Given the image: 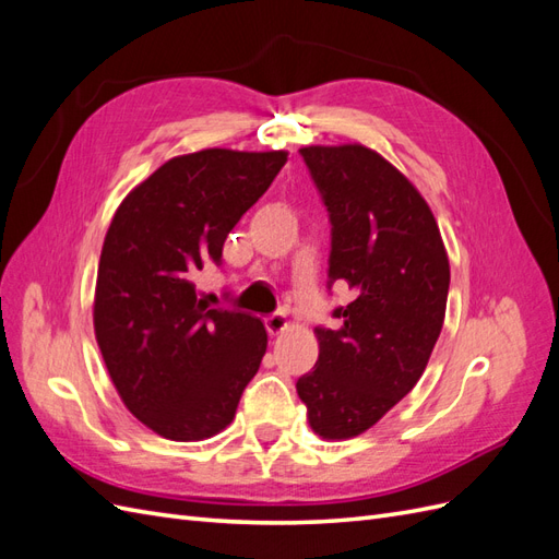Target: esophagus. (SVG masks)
Returning a JSON list of instances; mask_svg holds the SVG:
<instances>
[{
    "instance_id": "1",
    "label": "esophagus",
    "mask_w": 559,
    "mask_h": 559,
    "mask_svg": "<svg viewBox=\"0 0 559 559\" xmlns=\"http://www.w3.org/2000/svg\"><path fill=\"white\" fill-rule=\"evenodd\" d=\"M286 326H289V321H286L284 312H273L265 317V329L270 335H280L282 331H286Z\"/></svg>"
}]
</instances>
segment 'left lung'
Returning a JSON list of instances; mask_svg holds the SVG:
<instances>
[{"label": "left lung", "mask_w": 559, "mask_h": 559, "mask_svg": "<svg viewBox=\"0 0 559 559\" xmlns=\"http://www.w3.org/2000/svg\"><path fill=\"white\" fill-rule=\"evenodd\" d=\"M331 222L329 289L345 282L337 329L317 326L319 359L298 378L314 433L359 436L425 373L441 335L450 263L429 205L361 144L300 148Z\"/></svg>", "instance_id": "left-lung-1"}]
</instances>
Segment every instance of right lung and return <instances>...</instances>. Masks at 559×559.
Instances as JSON below:
<instances>
[{"instance_id":"add662e5","label":"right lung","mask_w":559,"mask_h":559,"mask_svg":"<svg viewBox=\"0 0 559 559\" xmlns=\"http://www.w3.org/2000/svg\"><path fill=\"white\" fill-rule=\"evenodd\" d=\"M286 163V151L205 148L132 189L107 230L95 337L118 396L170 441L226 429L267 347L259 317L207 308L193 275L222 265L228 233Z\"/></svg>"}]
</instances>
